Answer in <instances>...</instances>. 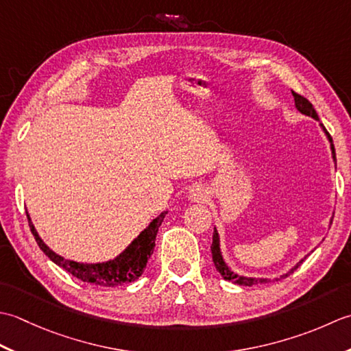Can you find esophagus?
<instances>
[{
	"label": "esophagus",
	"mask_w": 351,
	"mask_h": 351,
	"mask_svg": "<svg viewBox=\"0 0 351 351\" xmlns=\"http://www.w3.org/2000/svg\"><path fill=\"white\" fill-rule=\"evenodd\" d=\"M188 198L191 199V202L194 203H204L207 199V191L204 188H202V186H192V188L189 189V194H188Z\"/></svg>",
	"instance_id": "obj_1"
}]
</instances>
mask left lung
Listing matches in <instances>:
<instances>
[{"label": "left lung", "mask_w": 351, "mask_h": 351, "mask_svg": "<svg viewBox=\"0 0 351 351\" xmlns=\"http://www.w3.org/2000/svg\"><path fill=\"white\" fill-rule=\"evenodd\" d=\"M292 95H294V101H295V107H297L298 112H302L303 115H306V117H311V118H313V119L319 121V118H318V115H317V112H315V109H313V106H312V103L309 101V99H306L303 95L297 94V92H294V90H292ZM319 125H321V128H323V132L326 133L328 142H330L332 157H333V162L336 163V153H335V147H333L332 136L327 133V130H326L323 124H319ZM330 224H332V219H330ZM210 252H212V259H213V263H215L217 271H218V273H219L221 276H223V277L226 278V280H230V282H233V283H236V285H241V286H253V285H257V283H267V282H271L269 278L245 277V276H238L236 273H233V271L227 267V263H226L224 259H223V254H221V248H219V234H218L217 228H215V230H213V238H212ZM306 257H307V256H304V259H306ZM304 259L300 261L295 267H292V268L288 271V273L280 276V278H285V277H288L289 274L294 273V271H295L300 265H302ZM280 278L277 277L276 280H280Z\"/></svg>", "instance_id": "obj_1"}]
</instances>
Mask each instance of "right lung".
Instances as JSON below:
<instances>
[{
	"label": "right lung",
	"mask_w": 351,
	"mask_h": 351,
	"mask_svg": "<svg viewBox=\"0 0 351 351\" xmlns=\"http://www.w3.org/2000/svg\"><path fill=\"white\" fill-rule=\"evenodd\" d=\"M168 212H162L159 217L154 218L152 223L148 224L145 230H142L139 236L128 245L123 253L118 254L115 259L99 262V263H83L75 261H68L65 257L59 256L49 248L40 236L36 232V228L32 223L30 215H27L28 224H30V230L34 236L36 242H38L39 248L44 252L49 261H53L56 265L66 269L68 273L74 277L80 278L82 282L94 283L99 286H119L124 283H132L144 273L147 267V262L149 256L153 254V250L156 245V234L159 232V227L162 224L163 218H165Z\"/></svg>",
	"instance_id": "1"
}]
</instances>
